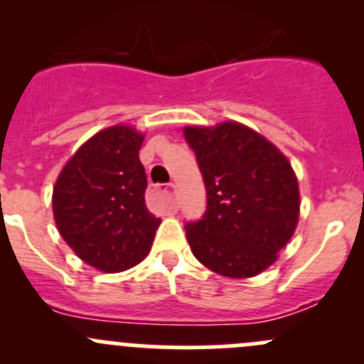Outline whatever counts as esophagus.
Wrapping results in <instances>:
<instances>
[{
  "instance_id": "1",
  "label": "esophagus",
  "mask_w": 364,
  "mask_h": 364,
  "mask_svg": "<svg viewBox=\"0 0 364 364\" xmlns=\"http://www.w3.org/2000/svg\"><path fill=\"white\" fill-rule=\"evenodd\" d=\"M172 186H174V185H172ZM167 200H168V209H171V211H176V208H178V205H176L174 192L167 193Z\"/></svg>"
}]
</instances>
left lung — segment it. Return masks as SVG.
<instances>
[{"label":"left lung","instance_id":"1","mask_svg":"<svg viewBox=\"0 0 364 364\" xmlns=\"http://www.w3.org/2000/svg\"><path fill=\"white\" fill-rule=\"evenodd\" d=\"M197 156L208 205L186 223L199 262L229 278H250L277 260L299 220V186L284 153L234 121L185 127Z\"/></svg>","mask_w":364,"mask_h":364}]
</instances>
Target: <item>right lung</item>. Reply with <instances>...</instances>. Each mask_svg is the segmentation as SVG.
Returning <instances> with one entry per match:
<instances>
[{"label":"right lung","mask_w":364,"mask_h":364,"mask_svg":"<svg viewBox=\"0 0 364 364\" xmlns=\"http://www.w3.org/2000/svg\"><path fill=\"white\" fill-rule=\"evenodd\" d=\"M144 135L116 124L84 142L61 171L53 192L58 230L77 257L105 273H119L149 253L160 218L144 200Z\"/></svg>","instance_id":"obj_1"}]
</instances>
